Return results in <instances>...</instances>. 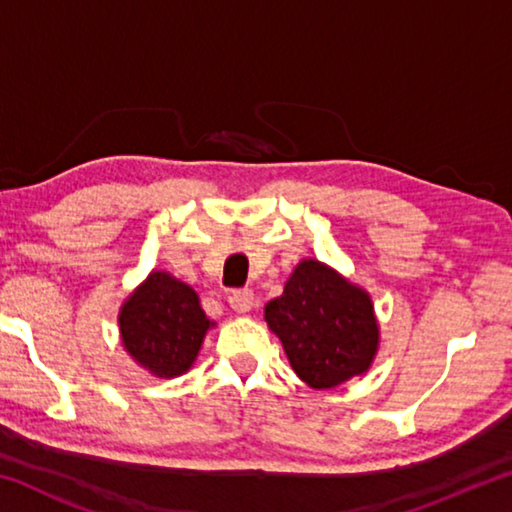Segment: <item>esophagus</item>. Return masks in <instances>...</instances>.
<instances>
[{"mask_svg":"<svg viewBox=\"0 0 512 512\" xmlns=\"http://www.w3.org/2000/svg\"><path fill=\"white\" fill-rule=\"evenodd\" d=\"M228 302H230V307L237 311V314H246V311L253 309L255 296H253V291H250V289H237V291L230 293Z\"/></svg>","mask_w":512,"mask_h":512,"instance_id":"1","label":"esophagus"}]
</instances>
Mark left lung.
Listing matches in <instances>:
<instances>
[{"label": "left lung", "mask_w": 512, "mask_h": 512, "mask_svg": "<svg viewBox=\"0 0 512 512\" xmlns=\"http://www.w3.org/2000/svg\"><path fill=\"white\" fill-rule=\"evenodd\" d=\"M264 318L296 375L318 391L363 375L379 348L368 293L316 259H302Z\"/></svg>", "instance_id": "obj_1"}]
</instances>
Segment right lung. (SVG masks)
<instances>
[{
    "label": "right lung",
    "mask_w": 512,
    "mask_h": 512,
    "mask_svg": "<svg viewBox=\"0 0 512 512\" xmlns=\"http://www.w3.org/2000/svg\"><path fill=\"white\" fill-rule=\"evenodd\" d=\"M210 325L196 291L164 271L146 277L119 311L126 352L164 379L192 368Z\"/></svg>",
    "instance_id": "obj_1"
}]
</instances>
